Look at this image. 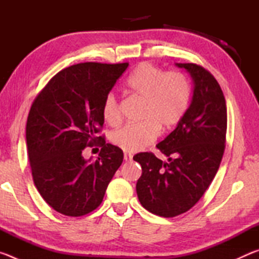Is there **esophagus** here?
I'll use <instances>...</instances> for the list:
<instances>
[{"instance_id":"1","label":"esophagus","mask_w":259,"mask_h":259,"mask_svg":"<svg viewBox=\"0 0 259 259\" xmlns=\"http://www.w3.org/2000/svg\"><path fill=\"white\" fill-rule=\"evenodd\" d=\"M124 160L125 161L133 160V154H131V153H124Z\"/></svg>"}]
</instances>
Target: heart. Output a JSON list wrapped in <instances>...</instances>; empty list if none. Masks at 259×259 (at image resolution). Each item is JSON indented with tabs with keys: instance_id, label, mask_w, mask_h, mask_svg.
<instances>
[{
	"instance_id": "obj_1",
	"label": "heart",
	"mask_w": 259,
	"mask_h": 259,
	"mask_svg": "<svg viewBox=\"0 0 259 259\" xmlns=\"http://www.w3.org/2000/svg\"><path fill=\"white\" fill-rule=\"evenodd\" d=\"M126 88L144 102L137 124H126L114 131L111 140L125 152H138L152 144L159 129L174 128L183 119L191 99V85L184 74L164 71L144 63L126 80ZM104 119L109 124L120 120L119 102L114 94H108L103 107Z\"/></svg>"
}]
</instances>
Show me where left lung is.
Instances as JSON below:
<instances>
[{
  "label": "left lung",
  "mask_w": 259,
  "mask_h": 259,
  "mask_svg": "<svg viewBox=\"0 0 259 259\" xmlns=\"http://www.w3.org/2000/svg\"><path fill=\"white\" fill-rule=\"evenodd\" d=\"M175 65L190 74L193 95L183 119L156 145L168 162L148 152L134 156L143 170L136 185L139 202L161 217L186 212L204 194L224 154L227 128L225 97L216 78L196 64Z\"/></svg>",
  "instance_id": "obj_1"
}]
</instances>
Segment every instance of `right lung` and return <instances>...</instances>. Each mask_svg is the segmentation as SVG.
<instances>
[{
	"label": "right lung",
	"instance_id": "1",
	"mask_svg": "<svg viewBox=\"0 0 259 259\" xmlns=\"http://www.w3.org/2000/svg\"><path fill=\"white\" fill-rule=\"evenodd\" d=\"M128 66L73 65L56 74L30 107L26 142L33 181L57 212L78 217L94 211L123 161L121 148L97 134L105 99ZM97 141L103 146L98 160L84 159L82 150Z\"/></svg>",
	"mask_w": 259,
	"mask_h": 259
}]
</instances>
